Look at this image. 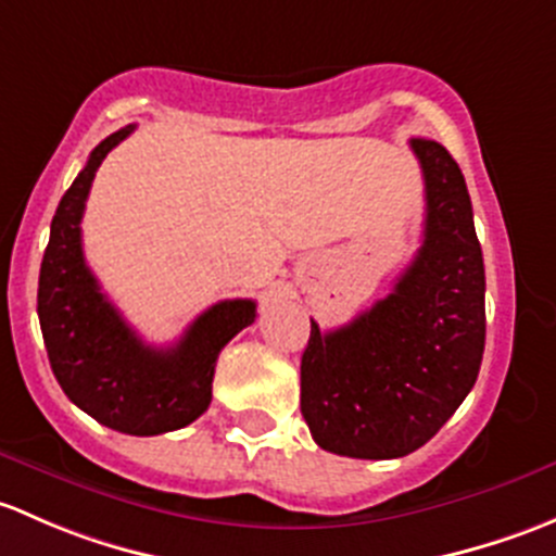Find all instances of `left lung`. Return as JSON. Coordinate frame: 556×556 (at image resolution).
<instances>
[{"label":"left lung","instance_id":"left-lung-1","mask_svg":"<svg viewBox=\"0 0 556 556\" xmlns=\"http://www.w3.org/2000/svg\"><path fill=\"white\" fill-rule=\"evenodd\" d=\"M426 179L415 260L386 300L340 329L311 320L302 417L320 450L404 457L437 437L473 388L484 353V262L466 179L439 141L409 139Z\"/></svg>","mask_w":556,"mask_h":556}]
</instances>
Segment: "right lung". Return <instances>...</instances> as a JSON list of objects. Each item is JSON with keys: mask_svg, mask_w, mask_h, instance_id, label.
<instances>
[{"mask_svg": "<svg viewBox=\"0 0 556 556\" xmlns=\"http://www.w3.org/2000/svg\"><path fill=\"white\" fill-rule=\"evenodd\" d=\"M134 128L125 125L106 136L61 198L39 267L37 313L66 396L112 431L157 437L190 426L208 409L216 358L240 329L254 324L256 302H216L176 345L152 348L101 294L85 265L79 222L96 170Z\"/></svg>", "mask_w": 556, "mask_h": 556, "instance_id": "obj_1", "label": "right lung"}]
</instances>
